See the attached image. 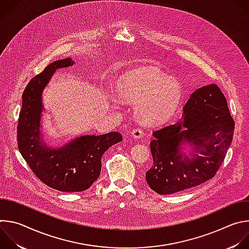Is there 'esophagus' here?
<instances>
[{"label":"esophagus","mask_w":249,"mask_h":249,"mask_svg":"<svg viewBox=\"0 0 249 249\" xmlns=\"http://www.w3.org/2000/svg\"><path fill=\"white\" fill-rule=\"evenodd\" d=\"M131 136L135 139H140L144 136V132L141 128H136L131 131Z\"/></svg>","instance_id":"obj_1"}]
</instances>
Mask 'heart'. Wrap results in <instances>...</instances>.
<instances>
[{
	"label": "heart",
	"instance_id": "obj_1",
	"mask_svg": "<svg viewBox=\"0 0 249 249\" xmlns=\"http://www.w3.org/2000/svg\"><path fill=\"white\" fill-rule=\"evenodd\" d=\"M116 90L120 99L135 102L137 117L150 125L166 121L181 99L177 82L149 67L134 69L122 75L117 81Z\"/></svg>",
	"mask_w": 249,
	"mask_h": 249
}]
</instances>
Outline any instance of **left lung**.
I'll list each match as a JSON object with an SVG mask.
<instances>
[{
  "mask_svg": "<svg viewBox=\"0 0 249 249\" xmlns=\"http://www.w3.org/2000/svg\"><path fill=\"white\" fill-rule=\"evenodd\" d=\"M233 130L234 121L220 88L213 84L196 89L178 121L153 132L154 162L146 172L150 188L166 195L213 178L226 158Z\"/></svg>",
  "mask_w": 249,
  "mask_h": 249,
  "instance_id": "8db88e82",
  "label": "left lung"
}]
</instances>
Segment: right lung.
<instances>
[{"label":"right lung","mask_w":249,"mask_h":249,"mask_svg":"<svg viewBox=\"0 0 249 249\" xmlns=\"http://www.w3.org/2000/svg\"><path fill=\"white\" fill-rule=\"evenodd\" d=\"M74 64L71 58L55 61L28 83L18 124V147L22 158L43 183L62 192L89 189L100 174L102 155L122 141L120 133L111 132L80 136L62 147L45 143L41 131L43 90L58 69Z\"/></svg>","instance_id":"obj_1"}]
</instances>
